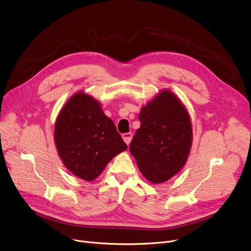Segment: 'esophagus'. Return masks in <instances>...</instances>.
Returning <instances> with one entry per match:
<instances>
[{
    "instance_id": "1",
    "label": "esophagus",
    "mask_w": 251,
    "mask_h": 251,
    "mask_svg": "<svg viewBox=\"0 0 251 251\" xmlns=\"http://www.w3.org/2000/svg\"><path fill=\"white\" fill-rule=\"evenodd\" d=\"M132 136H133V135H132V133H130V132L122 134V138H123L124 142L126 143L127 145H129V144H130V142H131V140H132Z\"/></svg>"
}]
</instances>
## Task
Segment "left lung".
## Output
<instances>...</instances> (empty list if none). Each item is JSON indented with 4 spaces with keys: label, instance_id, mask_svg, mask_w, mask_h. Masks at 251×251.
<instances>
[{
    "label": "left lung",
    "instance_id": "1",
    "mask_svg": "<svg viewBox=\"0 0 251 251\" xmlns=\"http://www.w3.org/2000/svg\"><path fill=\"white\" fill-rule=\"evenodd\" d=\"M129 150L144 176L153 184L164 183L180 171L192 146L188 111L168 90L142 108Z\"/></svg>",
    "mask_w": 251,
    "mask_h": 251
}]
</instances>
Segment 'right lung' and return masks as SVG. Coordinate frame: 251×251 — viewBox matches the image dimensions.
Masks as SVG:
<instances>
[{
  "label": "right lung",
  "mask_w": 251,
  "mask_h": 251,
  "mask_svg": "<svg viewBox=\"0 0 251 251\" xmlns=\"http://www.w3.org/2000/svg\"><path fill=\"white\" fill-rule=\"evenodd\" d=\"M57 152L75 176L93 181L127 145L113 121L89 95L76 93L61 109L54 129Z\"/></svg>",
  "instance_id": "obj_1"
}]
</instances>
